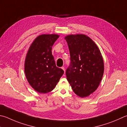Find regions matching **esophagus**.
I'll return each mask as SVG.
<instances>
[{
	"mask_svg": "<svg viewBox=\"0 0 127 127\" xmlns=\"http://www.w3.org/2000/svg\"><path fill=\"white\" fill-rule=\"evenodd\" d=\"M62 69H63V70L64 71V73H65V68H64V66H62Z\"/></svg>",
	"mask_w": 127,
	"mask_h": 127,
	"instance_id": "1",
	"label": "esophagus"
}]
</instances>
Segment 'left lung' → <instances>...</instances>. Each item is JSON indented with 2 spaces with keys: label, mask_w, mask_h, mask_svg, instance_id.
I'll use <instances>...</instances> for the list:
<instances>
[{
  "label": "left lung",
  "mask_w": 127,
  "mask_h": 127,
  "mask_svg": "<svg viewBox=\"0 0 127 127\" xmlns=\"http://www.w3.org/2000/svg\"><path fill=\"white\" fill-rule=\"evenodd\" d=\"M70 55L66 76L73 92L81 98L91 95L102 80L104 66L103 57L94 41L84 34L65 36Z\"/></svg>",
  "instance_id": "obj_1"
}]
</instances>
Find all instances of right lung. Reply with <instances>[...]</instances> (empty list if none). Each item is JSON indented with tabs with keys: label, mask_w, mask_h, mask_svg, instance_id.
Returning a JSON list of instances; mask_svg holds the SVG:
<instances>
[{
	"label": "right lung",
	"mask_w": 127,
	"mask_h": 127,
	"mask_svg": "<svg viewBox=\"0 0 127 127\" xmlns=\"http://www.w3.org/2000/svg\"><path fill=\"white\" fill-rule=\"evenodd\" d=\"M59 37L58 34L38 36L28 51L24 71L28 82L38 93H47L54 89L64 70L56 66L52 48Z\"/></svg>",
	"instance_id": "right-lung-1"
}]
</instances>
